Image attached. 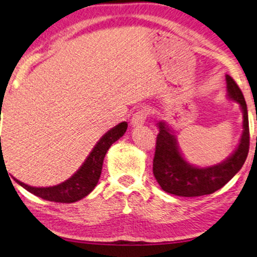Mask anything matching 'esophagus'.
<instances>
[{
    "mask_svg": "<svg viewBox=\"0 0 257 257\" xmlns=\"http://www.w3.org/2000/svg\"><path fill=\"white\" fill-rule=\"evenodd\" d=\"M147 119V111L144 110V108H140L137 112H135L133 117L131 119V125L133 127H139V126H143L144 122Z\"/></svg>",
    "mask_w": 257,
    "mask_h": 257,
    "instance_id": "1",
    "label": "esophagus"
}]
</instances>
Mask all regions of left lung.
I'll return each mask as SVG.
<instances>
[{"label": "left lung", "mask_w": 257, "mask_h": 257, "mask_svg": "<svg viewBox=\"0 0 257 257\" xmlns=\"http://www.w3.org/2000/svg\"><path fill=\"white\" fill-rule=\"evenodd\" d=\"M228 97L240 104L243 113V132L240 144L229 158L209 167L188 164L179 150L174 132L165 121L158 122L153 174L165 192L178 196H201L212 194L223 187L243 166L249 152V121L247 104L242 91L230 76H226Z\"/></svg>", "instance_id": "1"}]
</instances>
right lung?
I'll return each instance as SVG.
<instances>
[{
    "instance_id": "right-lung-1",
    "label": "right lung",
    "mask_w": 257,
    "mask_h": 257,
    "mask_svg": "<svg viewBox=\"0 0 257 257\" xmlns=\"http://www.w3.org/2000/svg\"><path fill=\"white\" fill-rule=\"evenodd\" d=\"M126 130H127V122L122 121L105 133L99 142L96 144V146L93 147V150L91 151L89 157L86 158V160L84 161L79 170L62 184L51 186V187H33V186L26 185L15 178H14V180L22 186L23 188H26L28 192L33 193L34 195L40 196L42 199L48 200V201L62 203L78 201V200L85 198L87 194H90L97 186L101 174L105 154L112 144L124 136Z\"/></svg>"
}]
</instances>
